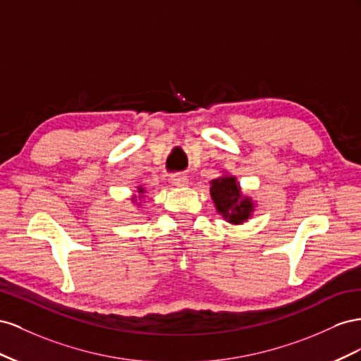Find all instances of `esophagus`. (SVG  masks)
Wrapping results in <instances>:
<instances>
[{"mask_svg":"<svg viewBox=\"0 0 361 361\" xmlns=\"http://www.w3.org/2000/svg\"><path fill=\"white\" fill-rule=\"evenodd\" d=\"M171 183L173 184V186L181 188V186H186V184L189 183V178H188V175H184V173H173V175H171Z\"/></svg>","mask_w":361,"mask_h":361,"instance_id":"1","label":"esophagus"}]
</instances>
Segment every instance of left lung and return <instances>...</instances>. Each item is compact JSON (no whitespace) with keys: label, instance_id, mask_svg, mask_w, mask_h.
Here are the masks:
<instances>
[{"label":"left lung","instance_id":"1","mask_svg":"<svg viewBox=\"0 0 361 361\" xmlns=\"http://www.w3.org/2000/svg\"><path fill=\"white\" fill-rule=\"evenodd\" d=\"M210 193L216 209L231 224H242L250 218L252 202L250 198L240 200V189L234 177H221L212 180Z\"/></svg>","mask_w":361,"mask_h":361}]
</instances>
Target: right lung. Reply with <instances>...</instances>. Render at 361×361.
I'll use <instances>...</instances> for the list:
<instances>
[{"label":"right lung","mask_w":361,"mask_h":361,"mask_svg":"<svg viewBox=\"0 0 361 361\" xmlns=\"http://www.w3.org/2000/svg\"><path fill=\"white\" fill-rule=\"evenodd\" d=\"M139 192H142V189H140V190H139Z\"/></svg>","instance_id":"right-lung-1"}]
</instances>
